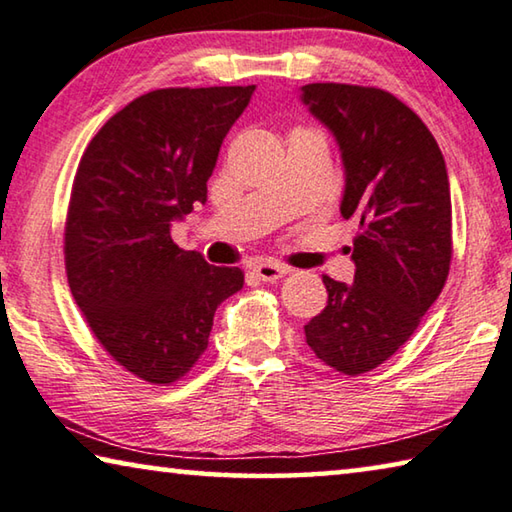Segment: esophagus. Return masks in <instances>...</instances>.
Masks as SVG:
<instances>
[{"label": "esophagus", "instance_id": "1", "mask_svg": "<svg viewBox=\"0 0 512 512\" xmlns=\"http://www.w3.org/2000/svg\"><path fill=\"white\" fill-rule=\"evenodd\" d=\"M254 272H256V276L261 281L274 283V281L283 279V276L290 272V267L288 265H281V263H274V261H261V263L254 267Z\"/></svg>", "mask_w": 512, "mask_h": 512}]
</instances>
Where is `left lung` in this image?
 I'll list each match as a JSON object with an SVG mask.
<instances>
[{
	"instance_id": "left-lung-1",
	"label": "left lung",
	"mask_w": 512,
	"mask_h": 512,
	"mask_svg": "<svg viewBox=\"0 0 512 512\" xmlns=\"http://www.w3.org/2000/svg\"><path fill=\"white\" fill-rule=\"evenodd\" d=\"M304 104L333 131L345 163L340 213L358 217L351 286L322 276L329 304L304 326L335 372L385 363L445 288L451 242L447 165L420 115L374 86L308 83Z\"/></svg>"
}]
</instances>
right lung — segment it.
<instances>
[{
	"mask_svg": "<svg viewBox=\"0 0 512 512\" xmlns=\"http://www.w3.org/2000/svg\"><path fill=\"white\" fill-rule=\"evenodd\" d=\"M254 86L161 88L108 120L83 152L65 217V272L99 345L152 385L181 381L208 349L240 267L181 249L170 222L206 201L222 140Z\"/></svg>",
	"mask_w": 512,
	"mask_h": 512,
	"instance_id": "right-lung-1",
	"label": "right lung"
}]
</instances>
